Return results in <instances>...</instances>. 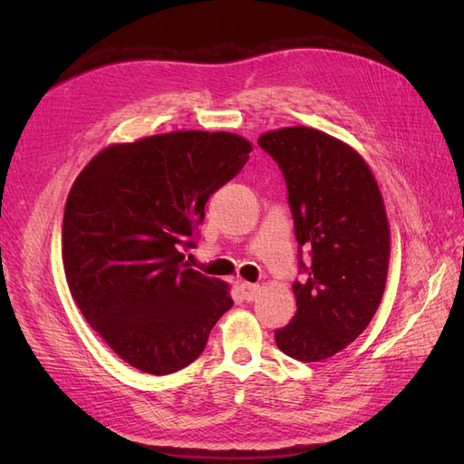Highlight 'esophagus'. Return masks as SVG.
Segmentation results:
<instances>
[{
    "label": "esophagus",
    "instance_id": "obj_1",
    "mask_svg": "<svg viewBox=\"0 0 464 464\" xmlns=\"http://www.w3.org/2000/svg\"><path fill=\"white\" fill-rule=\"evenodd\" d=\"M240 290H242V296H244L247 302L256 300L257 294L261 292L259 285H249V283H242V285H240Z\"/></svg>",
    "mask_w": 464,
    "mask_h": 464
}]
</instances>
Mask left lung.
Listing matches in <instances>:
<instances>
[{
  "instance_id": "left-lung-1",
  "label": "left lung",
  "mask_w": 464,
  "mask_h": 464,
  "mask_svg": "<svg viewBox=\"0 0 464 464\" xmlns=\"http://www.w3.org/2000/svg\"><path fill=\"white\" fill-rule=\"evenodd\" d=\"M257 145L286 181L304 275L292 285L296 314L275 341L290 358L325 360L358 339L382 304L391 246L382 193L360 154L323 131L285 128Z\"/></svg>"
}]
</instances>
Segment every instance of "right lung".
<instances>
[{"mask_svg":"<svg viewBox=\"0 0 464 464\" xmlns=\"http://www.w3.org/2000/svg\"><path fill=\"white\" fill-rule=\"evenodd\" d=\"M234 133L176 131L108 147L67 195L62 259L81 314L133 368L168 375L198 360L232 307L228 286L184 261L210 195L242 172Z\"/></svg>","mask_w":464,"mask_h":464,"instance_id":"1","label":"right lung"}]
</instances>
